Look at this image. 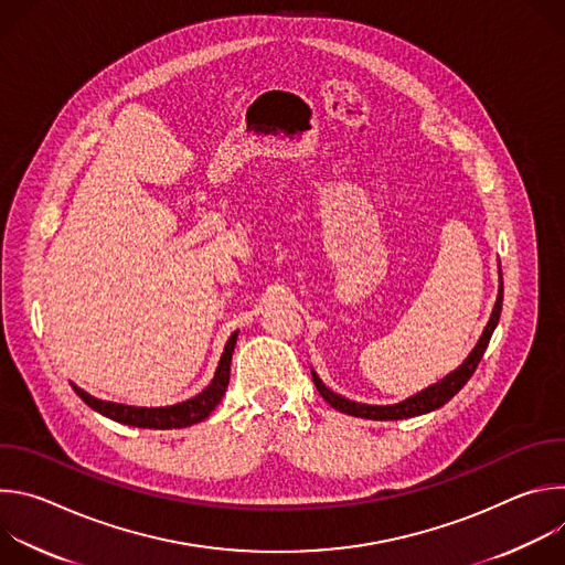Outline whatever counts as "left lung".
<instances>
[{
    "instance_id": "8db88e82",
    "label": "left lung",
    "mask_w": 565,
    "mask_h": 565,
    "mask_svg": "<svg viewBox=\"0 0 565 565\" xmlns=\"http://www.w3.org/2000/svg\"><path fill=\"white\" fill-rule=\"evenodd\" d=\"M501 273V270H499ZM501 303H503V284L499 286V295H497V303H494V310L490 315V321L486 331H482L480 340L476 342V347L471 349V353L467 355V360L454 371L449 373L447 377H443L440 382L431 384L429 388L420 391L418 395L414 397H407L405 402H397V405H388V407H373V405H360V402H351L338 393H333L331 388H327L324 384H321V380L317 377V373L312 371V382L319 391V395L324 397L329 405L342 414H349V416H355V418H369V420H402V418H412V416H420V414H427V412H434L438 407H443L447 399H451L462 386L465 382L471 377V373L476 371L482 353H486L488 344H490V338L499 324V317H501Z\"/></svg>"
}]
</instances>
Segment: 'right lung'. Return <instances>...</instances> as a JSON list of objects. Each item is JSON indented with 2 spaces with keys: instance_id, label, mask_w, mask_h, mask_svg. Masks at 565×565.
Segmentation results:
<instances>
[{
  "instance_id": "obj_1",
  "label": "right lung",
  "mask_w": 565,
  "mask_h": 565,
  "mask_svg": "<svg viewBox=\"0 0 565 565\" xmlns=\"http://www.w3.org/2000/svg\"><path fill=\"white\" fill-rule=\"evenodd\" d=\"M234 344H236V333L230 335V340H227V344L221 353V360H218V366H216V373H214L212 382L199 395H194L192 399L179 402V405H172V407H156V409L127 407V405H116V402L98 399V397L85 393L83 388L75 386V384H73V388L94 412H98V414H103V416H107L116 423L129 425V427H142V429H181V427H190V425H196V423L205 420L212 414V409L221 402V397L227 388V382H230V362H232Z\"/></svg>"
}]
</instances>
